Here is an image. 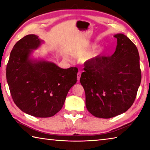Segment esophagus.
Returning <instances> with one entry per match:
<instances>
[{"mask_svg":"<svg viewBox=\"0 0 150 150\" xmlns=\"http://www.w3.org/2000/svg\"><path fill=\"white\" fill-rule=\"evenodd\" d=\"M81 73L80 72H79L78 73H77V80L78 81H79L80 80V77H81Z\"/></svg>","mask_w":150,"mask_h":150,"instance_id":"34e87169","label":"esophagus"}]
</instances>
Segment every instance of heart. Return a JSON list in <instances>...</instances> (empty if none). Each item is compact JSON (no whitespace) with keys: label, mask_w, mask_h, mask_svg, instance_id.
<instances>
[{"label":"heart","mask_w":150,"mask_h":150,"mask_svg":"<svg viewBox=\"0 0 150 150\" xmlns=\"http://www.w3.org/2000/svg\"><path fill=\"white\" fill-rule=\"evenodd\" d=\"M96 43L93 42V43H88V44H86L84 47H83L82 52L83 54H85L87 51L91 50V48L95 47L96 46ZM103 53V48L100 46H97L95 48H94L92 52H91L89 54L87 55V56L85 58V61L89 62H95L96 59H98L101 55H102Z\"/></svg>","instance_id":"heart-1"}]
</instances>
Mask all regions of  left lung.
Listing matches in <instances>:
<instances>
[{"label":"left lung","instance_id":"left-lung-1","mask_svg":"<svg viewBox=\"0 0 150 150\" xmlns=\"http://www.w3.org/2000/svg\"><path fill=\"white\" fill-rule=\"evenodd\" d=\"M117 45L110 57L88 62L80 79L88 111L110 118L130 108L140 85L139 55L135 44L123 34L114 35Z\"/></svg>","mask_w":150,"mask_h":150}]
</instances>
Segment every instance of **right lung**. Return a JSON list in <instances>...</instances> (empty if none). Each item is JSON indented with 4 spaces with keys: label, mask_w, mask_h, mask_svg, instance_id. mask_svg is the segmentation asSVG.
Listing matches in <instances>:
<instances>
[{
    "label": "right lung",
    "mask_w": 150,
    "mask_h": 150,
    "mask_svg": "<svg viewBox=\"0 0 150 150\" xmlns=\"http://www.w3.org/2000/svg\"><path fill=\"white\" fill-rule=\"evenodd\" d=\"M44 41L27 35L14 45L6 67V80L14 103L35 117L54 116L63 107L71 88L77 83V67L62 69L43 58L34 57Z\"/></svg>",
    "instance_id": "add662e5"
}]
</instances>
